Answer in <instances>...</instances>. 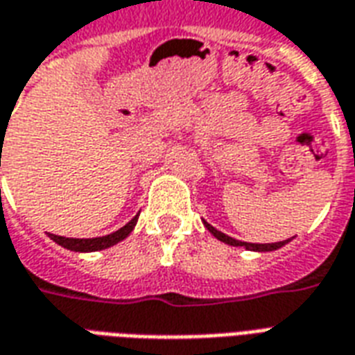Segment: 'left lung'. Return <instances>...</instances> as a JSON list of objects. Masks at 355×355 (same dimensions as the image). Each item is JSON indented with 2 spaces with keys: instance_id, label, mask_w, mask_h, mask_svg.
<instances>
[{
  "instance_id": "left-lung-1",
  "label": "left lung",
  "mask_w": 355,
  "mask_h": 355,
  "mask_svg": "<svg viewBox=\"0 0 355 355\" xmlns=\"http://www.w3.org/2000/svg\"><path fill=\"white\" fill-rule=\"evenodd\" d=\"M205 224V228H207L216 239H220L223 243H228V245H234V247H245L247 251H259V253H266V251H275V249H279L283 247L285 243H289V239H285V241H277V243H247V241H239V239H234L230 236H226L223 232H218L216 228H213L209 223H203Z\"/></svg>"
}]
</instances>
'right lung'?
<instances>
[{
	"instance_id": "1",
	"label": "right lung",
	"mask_w": 355,
	"mask_h": 355,
	"mask_svg": "<svg viewBox=\"0 0 355 355\" xmlns=\"http://www.w3.org/2000/svg\"><path fill=\"white\" fill-rule=\"evenodd\" d=\"M1 165V163H0ZM137 220H139V215L131 218V223H127L123 228H119L114 234H108V236H102V238H89V239H76V238H62V236H55V234H49V238L62 245L64 249H70V251H76V253H93V251H102V249H108V247L116 245L121 239H125L132 232V228L137 226Z\"/></svg>"
}]
</instances>
